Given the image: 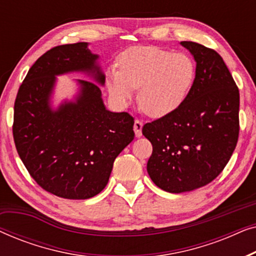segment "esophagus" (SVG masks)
<instances>
[{
    "instance_id": "obj_1",
    "label": "esophagus",
    "mask_w": 256,
    "mask_h": 256,
    "mask_svg": "<svg viewBox=\"0 0 256 256\" xmlns=\"http://www.w3.org/2000/svg\"><path fill=\"white\" fill-rule=\"evenodd\" d=\"M142 127H143L142 121L135 120V122H134V132H135L136 138H141V136H142Z\"/></svg>"
}]
</instances>
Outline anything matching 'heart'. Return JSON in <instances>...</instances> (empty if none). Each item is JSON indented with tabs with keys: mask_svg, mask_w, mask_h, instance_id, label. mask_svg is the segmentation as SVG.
Listing matches in <instances>:
<instances>
[{
	"mask_svg": "<svg viewBox=\"0 0 256 256\" xmlns=\"http://www.w3.org/2000/svg\"><path fill=\"white\" fill-rule=\"evenodd\" d=\"M190 56L157 46H132L122 52L118 66L106 71V86L113 100L127 104L138 88L140 108L150 118L166 116L186 99L196 80Z\"/></svg>",
	"mask_w": 256,
	"mask_h": 256,
	"instance_id": "obj_1",
	"label": "heart"
}]
</instances>
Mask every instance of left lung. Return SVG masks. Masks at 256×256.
Masks as SVG:
<instances>
[{"label":"left lung","mask_w":256,"mask_h":256,"mask_svg":"<svg viewBox=\"0 0 256 256\" xmlns=\"http://www.w3.org/2000/svg\"><path fill=\"white\" fill-rule=\"evenodd\" d=\"M180 45L196 60L194 86L178 110L142 128L152 144L146 171L171 194L211 183L228 163L239 138V90L222 58L194 42Z\"/></svg>","instance_id":"obj_1"}]
</instances>
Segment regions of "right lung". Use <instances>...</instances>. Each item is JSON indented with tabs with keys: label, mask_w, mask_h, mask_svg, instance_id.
Masks as SVG:
<instances>
[{
	"label": "right lung",
	"mask_w": 256,
	"mask_h": 256,
	"mask_svg": "<svg viewBox=\"0 0 256 256\" xmlns=\"http://www.w3.org/2000/svg\"><path fill=\"white\" fill-rule=\"evenodd\" d=\"M98 58L84 42L51 48L31 66L15 100L17 152L37 184L62 198L100 194L115 158L135 136L134 118L106 110L100 87L88 80H76L74 100L51 107L56 76L82 72L104 85Z\"/></svg>",
	"instance_id": "right-lung-1"
}]
</instances>
